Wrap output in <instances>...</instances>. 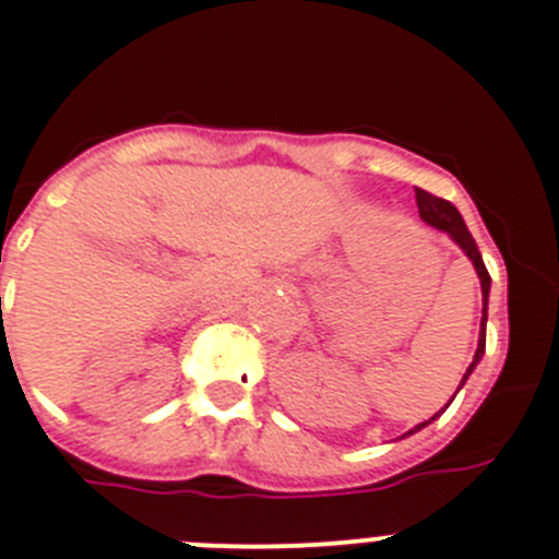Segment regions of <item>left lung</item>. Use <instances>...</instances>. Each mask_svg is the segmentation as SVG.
I'll return each instance as SVG.
<instances>
[{"instance_id":"left-lung-1","label":"left lung","mask_w":559,"mask_h":559,"mask_svg":"<svg viewBox=\"0 0 559 559\" xmlns=\"http://www.w3.org/2000/svg\"><path fill=\"white\" fill-rule=\"evenodd\" d=\"M417 210H419V218L426 221L428 226H433V229L448 231V235H451L453 243H456L459 249L467 254V260H471L473 269H476L478 280H481V330H478V347H476V355H473V364L467 367V372H464L462 383H459V389H462L464 383H467V378L473 374V369H476L478 360H481L484 347H487V302H490V283H492V280H490V274H487V265H484L481 251H478L476 240H473V235L467 231L462 215H459V210L451 204V201L437 199V195H431V192H426V190H417ZM459 389H456V392H459ZM453 397H456V394H453ZM451 403H453V400H451ZM451 403H448V406H451ZM445 408H442V412H445ZM442 412H439V414H442ZM439 414H433L428 423H433ZM428 423H419V426H414L408 433H417L419 428H426ZM408 433H403V437H408ZM403 437H400V439H403Z\"/></svg>"}]
</instances>
